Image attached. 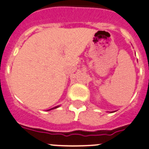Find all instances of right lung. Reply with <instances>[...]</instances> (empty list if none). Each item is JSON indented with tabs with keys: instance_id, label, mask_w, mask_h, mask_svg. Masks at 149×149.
<instances>
[{
	"instance_id": "add662e5",
	"label": "right lung",
	"mask_w": 149,
	"mask_h": 149,
	"mask_svg": "<svg viewBox=\"0 0 149 149\" xmlns=\"http://www.w3.org/2000/svg\"><path fill=\"white\" fill-rule=\"evenodd\" d=\"M58 106H57V107H55V108H58ZM53 108H52V109H53ZM49 110H51V109H49Z\"/></svg>"
}]
</instances>
